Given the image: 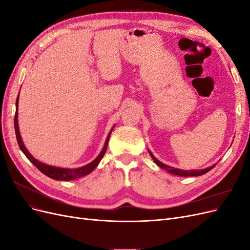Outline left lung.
<instances>
[{
    "label": "left lung",
    "instance_id": "8db88e82",
    "mask_svg": "<svg viewBox=\"0 0 250 250\" xmlns=\"http://www.w3.org/2000/svg\"><path fill=\"white\" fill-rule=\"evenodd\" d=\"M149 154H150L151 157H152V160L154 161V163L158 166V167L166 170L171 174H174V175H178V176H186V177L187 176H200V175H203V174H206L207 172H208L209 170L213 169L216 166V165H213V166H210L209 168H206V169H202V170H181V169L173 168V167H170V166H168V165L163 164L162 162L158 161L157 158L150 152V151H149Z\"/></svg>",
    "mask_w": 250,
    "mask_h": 250
}]
</instances>
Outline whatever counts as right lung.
Segmentation results:
<instances>
[{"label":"right lung","mask_w":250,"mask_h":250,"mask_svg":"<svg viewBox=\"0 0 250 250\" xmlns=\"http://www.w3.org/2000/svg\"><path fill=\"white\" fill-rule=\"evenodd\" d=\"M19 97L20 94L18 96V99H17V103H16V106H17V110H16V116H14V129H16V135H17V141L18 144L20 146V149L22 151V153H24L28 160L31 162L35 167L39 169L42 173H43L44 175H47L48 177L52 178V179H55V180H73V179H77L80 178L82 176H85L87 174H89L92 171H94L97 167L98 165H99L100 161L102 160V157L104 156L105 152H106V149H107V145H108V141H109V137H110V133L113 129V127L110 129L106 140H105V144H104V147L102 148L100 154L98 155L95 160L89 163L85 166H82L80 168H76V169H67V168H58V167H54V166H50L47 164H43L40 161H37L36 158H34L31 153L29 152L27 150V148L25 147L24 143H22V140L21 138V133H20V129H19V121H18V109H19Z\"/></svg>","instance_id":"obj_1"}]
</instances>
